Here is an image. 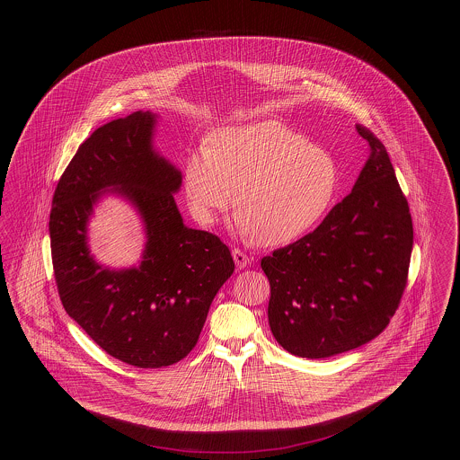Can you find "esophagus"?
<instances>
[{
    "label": "esophagus",
    "instance_id": "1",
    "mask_svg": "<svg viewBox=\"0 0 460 460\" xmlns=\"http://www.w3.org/2000/svg\"><path fill=\"white\" fill-rule=\"evenodd\" d=\"M233 259H234V263H236V267L238 269H244L248 263H250V259H248V255L246 253H243L241 250H233Z\"/></svg>",
    "mask_w": 460,
    "mask_h": 460
}]
</instances>
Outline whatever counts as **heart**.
I'll use <instances>...</instances> for the list:
<instances>
[{
  "instance_id": "b5f03b06",
  "label": "heart",
  "mask_w": 460,
  "mask_h": 460,
  "mask_svg": "<svg viewBox=\"0 0 460 460\" xmlns=\"http://www.w3.org/2000/svg\"><path fill=\"white\" fill-rule=\"evenodd\" d=\"M338 191L334 156L276 120L224 128L184 162L193 217L212 226L236 195L238 231L263 246L304 238L328 216Z\"/></svg>"
}]
</instances>
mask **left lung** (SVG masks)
Listing matches in <instances>:
<instances>
[{
  "instance_id": "8db88e82",
  "label": "left lung",
  "mask_w": 460,
  "mask_h": 460,
  "mask_svg": "<svg viewBox=\"0 0 460 460\" xmlns=\"http://www.w3.org/2000/svg\"><path fill=\"white\" fill-rule=\"evenodd\" d=\"M369 156L349 197L315 231L272 255L269 326L285 350L326 358L374 340L407 285L412 219L383 143L357 126Z\"/></svg>"
}]
</instances>
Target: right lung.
<instances>
[{
  "label": "right lung",
  "mask_w": 460,
  "mask_h": 460,
  "mask_svg": "<svg viewBox=\"0 0 460 460\" xmlns=\"http://www.w3.org/2000/svg\"><path fill=\"white\" fill-rule=\"evenodd\" d=\"M158 115L134 111L98 128L60 177L49 214L55 279L66 314L111 357L143 369L172 366L197 345L208 308L234 272L229 248L188 227L174 195L182 174L155 150ZM128 200L142 220V261L115 270L88 248L103 197Z\"/></svg>",
  "instance_id": "right-lung-1"
}]
</instances>
